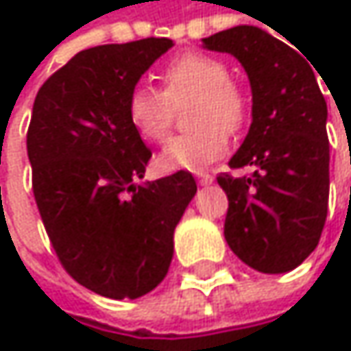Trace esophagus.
<instances>
[{
	"label": "esophagus",
	"mask_w": 351,
	"mask_h": 351,
	"mask_svg": "<svg viewBox=\"0 0 351 351\" xmlns=\"http://www.w3.org/2000/svg\"><path fill=\"white\" fill-rule=\"evenodd\" d=\"M197 180L201 184H211L213 182V175H209V173H197Z\"/></svg>",
	"instance_id": "esophagus-1"
}]
</instances>
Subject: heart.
Instances as JSON below:
<instances>
[{
  "instance_id": "obj_1",
  "label": "heart",
  "mask_w": 351,
  "mask_h": 351,
  "mask_svg": "<svg viewBox=\"0 0 351 351\" xmlns=\"http://www.w3.org/2000/svg\"><path fill=\"white\" fill-rule=\"evenodd\" d=\"M162 91L136 85L125 104L130 125L146 142H162L175 119V109L186 106V128L158 156L167 171H199L228 152L230 134L240 132L250 115V97L230 79V66L217 56L182 52L160 71Z\"/></svg>"
}]
</instances>
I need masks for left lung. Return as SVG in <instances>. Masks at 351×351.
<instances>
[{
	"instance_id": "obj_1",
	"label": "left lung",
	"mask_w": 351,
	"mask_h": 351,
	"mask_svg": "<svg viewBox=\"0 0 351 351\" xmlns=\"http://www.w3.org/2000/svg\"><path fill=\"white\" fill-rule=\"evenodd\" d=\"M203 46L234 54L252 87V125L230 169L254 167V175L217 176L230 201L226 242L258 272H289L315 250L327 217V104L315 66L256 26L217 32Z\"/></svg>"
}]
</instances>
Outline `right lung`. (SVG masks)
Instances as JSON below:
<instances>
[{"label":"right lung","instance_id":"right-lung-1","mask_svg":"<svg viewBox=\"0 0 351 351\" xmlns=\"http://www.w3.org/2000/svg\"><path fill=\"white\" fill-rule=\"evenodd\" d=\"M173 46L144 38L81 50L46 79L26 136L36 205L64 270L109 299L156 289L197 193L191 173L144 178L150 148L128 121L130 91Z\"/></svg>","mask_w":351,"mask_h":351}]
</instances>
